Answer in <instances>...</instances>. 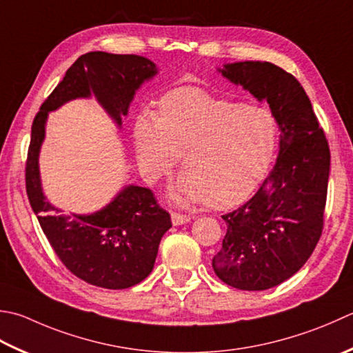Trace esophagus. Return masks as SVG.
<instances>
[{"mask_svg": "<svg viewBox=\"0 0 353 353\" xmlns=\"http://www.w3.org/2000/svg\"><path fill=\"white\" fill-rule=\"evenodd\" d=\"M171 220H172V225H183L186 222H190L191 217L185 216V214H181V212H171Z\"/></svg>", "mask_w": 353, "mask_h": 353, "instance_id": "obj_1", "label": "esophagus"}]
</instances>
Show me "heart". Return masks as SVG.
I'll return each mask as SVG.
<instances>
[{"label":"heart","instance_id":"obj_1","mask_svg":"<svg viewBox=\"0 0 353 353\" xmlns=\"http://www.w3.org/2000/svg\"><path fill=\"white\" fill-rule=\"evenodd\" d=\"M277 119L266 107L177 88L159 102L157 116L134 123L141 170L150 181L168 172L182 154L174 196L183 203L231 208L263 181L277 148Z\"/></svg>","mask_w":353,"mask_h":353}]
</instances>
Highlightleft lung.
Masks as SVG:
<instances>
[{
  "label": "left lung",
  "instance_id": "left-lung-1",
  "mask_svg": "<svg viewBox=\"0 0 353 353\" xmlns=\"http://www.w3.org/2000/svg\"><path fill=\"white\" fill-rule=\"evenodd\" d=\"M225 78L266 101L279 122L277 163L259 191L228 212L226 236L212 268L226 285L265 291L300 271L324 228L329 143L305 88L271 62L228 64Z\"/></svg>",
  "mask_w": 353,
  "mask_h": 353
}]
</instances>
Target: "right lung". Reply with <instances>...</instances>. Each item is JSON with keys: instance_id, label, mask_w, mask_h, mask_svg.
I'll return each instance as SVG.
<instances>
[{"instance_id": "add662e5", "label": "right lung", "mask_w": 353, "mask_h": 353, "mask_svg": "<svg viewBox=\"0 0 353 353\" xmlns=\"http://www.w3.org/2000/svg\"><path fill=\"white\" fill-rule=\"evenodd\" d=\"M156 72L153 62L137 54H82L48 94L32 123L26 161L27 197L62 265L93 286L125 289L147 279L161 239L171 228V217L159 206L153 191L133 185L92 216H59L61 211L46 202L39 183L38 154L47 113L93 92L121 125V116L127 114L134 92Z\"/></svg>"}]
</instances>
